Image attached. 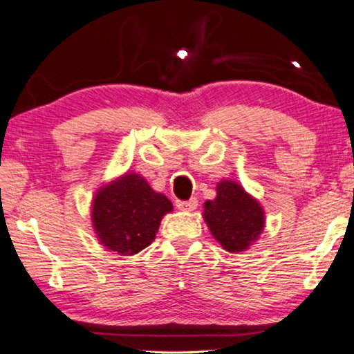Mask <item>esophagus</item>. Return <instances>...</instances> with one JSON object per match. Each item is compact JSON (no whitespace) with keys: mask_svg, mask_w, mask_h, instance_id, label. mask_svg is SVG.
<instances>
[{"mask_svg":"<svg viewBox=\"0 0 354 354\" xmlns=\"http://www.w3.org/2000/svg\"><path fill=\"white\" fill-rule=\"evenodd\" d=\"M176 205L178 210H183V212H193L196 210V207H198V199L193 198L189 201H177Z\"/></svg>","mask_w":354,"mask_h":354,"instance_id":"obj_1","label":"esophagus"}]
</instances>
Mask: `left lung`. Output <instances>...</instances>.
Masks as SVG:
<instances>
[{
	"label": "left lung",
	"instance_id": "8db88e82",
	"mask_svg": "<svg viewBox=\"0 0 354 354\" xmlns=\"http://www.w3.org/2000/svg\"><path fill=\"white\" fill-rule=\"evenodd\" d=\"M204 219L215 240L229 252L246 251L265 227L262 205L232 180L218 183L216 198L204 204Z\"/></svg>",
	"mask_w": 354,
	"mask_h": 354
}]
</instances>
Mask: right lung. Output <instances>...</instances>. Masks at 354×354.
Returning <instances> with one entry per match:
<instances>
[{
	"mask_svg": "<svg viewBox=\"0 0 354 354\" xmlns=\"http://www.w3.org/2000/svg\"><path fill=\"white\" fill-rule=\"evenodd\" d=\"M91 210L98 241L120 256H133L155 240L172 202L139 174L127 172L97 191Z\"/></svg>",
	"mask_w": 354,
	"mask_h": 354,
	"instance_id": "obj_1",
	"label": "right lung"
}]
</instances>
